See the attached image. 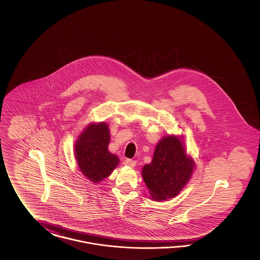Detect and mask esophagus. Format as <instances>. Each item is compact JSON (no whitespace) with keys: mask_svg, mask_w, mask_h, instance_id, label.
<instances>
[{"mask_svg":"<svg viewBox=\"0 0 260 260\" xmlns=\"http://www.w3.org/2000/svg\"><path fill=\"white\" fill-rule=\"evenodd\" d=\"M124 164L126 165V166H128V167H132V168H134L135 166L136 165V161H134V160H131V159H126L125 161H124Z\"/></svg>","mask_w":260,"mask_h":260,"instance_id":"esophagus-1","label":"esophagus"}]
</instances>
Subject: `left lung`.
<instances>
[{
    "label": "left lung",
    "instance_id": "obj_1",
    "mask_svg": "<svg viewBox=\"0 0 260 260\" xmlns=\"http://www.w3.org/2000/svg\"><path fill=\"white\" fill-rule=\"evenodd\" d=\"M195 169L187 154L182 136H164L157 143L150 164L142 169V178L154 201L176 197L185 187Z\"/></svg>",
    "mask_w": 260,
    "mask_h": 260
}]
</instances>
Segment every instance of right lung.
I'll list each match as a JSON object with an SVG mask.
<instances>
[{
    "mask_svg": "<svg viewBox=\"0 0 260 260\" xmlns=\"http://www.w3.org/2000/svg\"><path fill=\"white\" fill-rule=\"evenodd\" d=\"M110 129L104 122L87 124L74 144L75 159L82 173L92 183L108 177L120 160L108 150Z\"/></svg>",
    "mask_w": 260,
    "mask_h": 260,
    "instance_id": "right-lung-1",
    "label": "right lung"
}]
</instances>
